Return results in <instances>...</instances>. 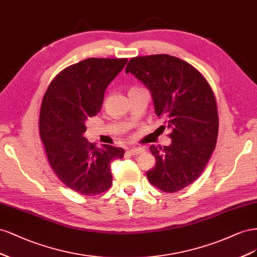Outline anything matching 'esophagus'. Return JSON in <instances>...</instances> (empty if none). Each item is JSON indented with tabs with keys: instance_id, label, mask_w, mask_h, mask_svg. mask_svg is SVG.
I'll return each mask as SVG.
<instances>
[{
	"instance_id": "1",
	"label": "esophagus",
	"mask_w": 257,
	"mask_h": 257,
	"mask_svg": "<svg viewBox=\"0 0 257 257\" xmlns=\"http://www.w3.org/2000/svg\"><path fill=\"white\" fill-rule=\"evenodd\" d=\"M131 155H139V154H142L144 152V150L142 148H131L128 151Z\"/></svg>"
}]
</instances>
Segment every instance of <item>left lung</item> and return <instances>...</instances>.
Returning <instances> with one entry per match:
<instances>
[{"label":"left lung","mask_w":257,"mask_h":257,"mask_svg":"<svg viewBox=\"0 0 257 257\" xmlns=\"http://www.w3.org/2000/svg\"><path fill=\"white\" fill-rule=\"evenodd\" d=\"M133 73L152 92L156 115L171 130L169 146H151L156 166L148 171L153 186L175 193L192 184L206 168L215 149L218 113L214 92L192 64L170 55L135 57Z\"/></svg>","instance_id":"1"}]
</instances>
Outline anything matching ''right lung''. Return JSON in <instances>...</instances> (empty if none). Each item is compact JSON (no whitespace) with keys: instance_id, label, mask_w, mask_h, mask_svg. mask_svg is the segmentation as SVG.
<instances>
[{"instance_id":"1","label":"right lung","mask_w":257,"mask_h":257,"mask_svg":"<svg viewBox=\"0 0 257 257\" xmlns=\"http://www.w3.org/2000/svg\"><path fill=\"white\" fill-rule=\"evenodd\" d=\"M127 61H79L57 74L44 94L39 129L48 163L63 184L80 195H99L111 187L109 163L123 157V149L107 144L99 149L84 134L86 121L100 112L106 87Z\"/></svg>"}]
</instances>
